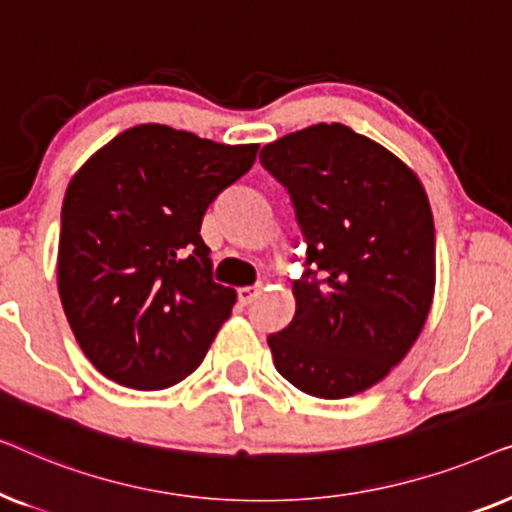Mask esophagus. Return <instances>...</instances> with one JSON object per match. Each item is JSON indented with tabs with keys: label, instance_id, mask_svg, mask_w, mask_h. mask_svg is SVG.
Segmentation results:
<instances>
[{
	"label": "esophagus",
	"instance_id": "esophagus-1",
	"mask_svg": "<svg viewBox=\"0 0 512 512\" xmlns=\"http://www.w3.org/2000/svg\"><path fill=\"white\" fill-rule=\"evenodd\" d=\"M258 286H242V289H237V300H240L242 305H249L254 303V298L258 296Z\"/></svg>",
	"mask_w": 512,
	"mask_h": 512
}]
</instances>
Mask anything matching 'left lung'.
Listing matches in <instances>:
<instances>
[{"instance_id":"obj_1","label":"left lung","mask_w":512,"mask_h":512,"mask_svg":"<svg viewBox=\"0 0 512 512\" xmlns=\"http://www.w3.org/2000/svg\"><path fill=\"white\" fill-rule=\"evenodd\" d=\"M305 240L296 317L268 335L293 387L347 398L387 377L422 331L436 282V230L415 172L342 123L261 149Z\"/></svg>"}]
</instances>
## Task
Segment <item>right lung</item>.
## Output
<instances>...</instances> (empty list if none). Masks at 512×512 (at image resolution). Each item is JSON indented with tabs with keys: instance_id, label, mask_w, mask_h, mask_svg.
<instances>
[{
	"instance_id": "1",
	"label": "right lung",
	"mask_w": 512,
	"mask_h": 512,
	"mask_svg": "<svg viewBox=\"0 0 512 512\" xmlns=\"http://www.w3.org/2000/svg\"><path fill=\"white\" fill-rule=\"evenodd\" d=\"M256 151L149 123L111 139L69 181L58 291L104 377L167 389L205 359L237 296L214 282L202 216Z\"/></svg>"
}]
</instances>
